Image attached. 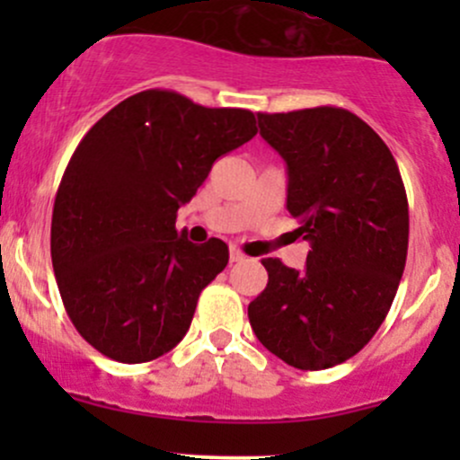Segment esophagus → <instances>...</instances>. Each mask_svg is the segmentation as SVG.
Returning <instances> with one entry per match:
<instances>
[{
  "label": "esophagus",
  "mask_w": 460,
  "mask_h": 460,
  "mask_svg": "<svg viewBox=\"0 0 460 460\" xmlns=\"http://www.w3.org/2000/svg\"><path fill=\"white\" fill-rule=\"evenodd\" d=\"M246 255L242 251H237V248H231L229 251V261L235 263V261H244Z\"/></svg>",
  "instance_id": "obj_1"
}]
</instances>
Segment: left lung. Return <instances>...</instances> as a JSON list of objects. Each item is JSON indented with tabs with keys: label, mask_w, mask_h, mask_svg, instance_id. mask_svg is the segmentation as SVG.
Returning <instances> with one entry per match:
<instances>
[{
	"label": "left lung",
	"mask_w": 460,
	"mask_h": 460,
	"mask_svg": "<svg viewBox=\"0 0 460 460\" xmlns=\"http://www.w3.org/2000/svg\"><path fill=\"white\" fill-rule=\"evenodd\" d=\"M288 164V209L309 242L307 268L261 260L266 289L248 305L257 340L298 369L355 357L389 314L409 248V203L392 151L344 108L257 114Z\"/></svg>",
	"instance_id": "1"
}]
</instances>
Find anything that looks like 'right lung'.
I'll use <instances>...</instances> for the list:
<instances>
[{"mask_svg":"<svg viewBox=\"0 0 460 460\" xmlns=\"http://www.w3.org/2000/svg\"><path fill=\"white\" fill-rule=\"evenodd\" d=\"M257 134L255 114L142 91L84 136L58 188L51 263L79 335L105 357L145 363L172 350L229 248L175 229L214 162Z\"/></svg>","mask_w":460,"mask_h":460,"instance_id":"add662e5","label":"right lung"}]
</instances>
